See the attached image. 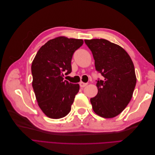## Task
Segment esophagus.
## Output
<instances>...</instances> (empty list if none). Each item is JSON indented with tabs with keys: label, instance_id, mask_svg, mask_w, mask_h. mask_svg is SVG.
Wrapping results in <instances>:
<instances>
[{
	"label": "esophagus",
	"instance_id": "esophagus-1",
	"mask_svg": "<svg viewBox=\"0 0 155 155\" xmlns=\"http://www.w3.org/2000/svg\"><path fill=\"white\" fill-rule=\"evenodd\" d=\"M79 85H80L81 87L83 88V87H86L87 85V83H83V82L81 81V82L79 83Z\"/></svg>",
	"mask_w": 155,
	"mask_h": 155
}]
</instances>
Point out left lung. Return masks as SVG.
<instances>
[{"label": "left lung", "instance_id": "8db88e82", "mask_svg": "<svg viewBox=\"0 0 155 155\" xmlns=\"http://www.w3.org/2000/svg\"><path fill=\"white\" fill-rule=\"evenodd\" d=\"M96 70L104 80L97 81V95L91 98L94 112L105 118L118 116L127 106L137 83L134 64L120 46L104 39H85Z\"/></svg>", "mask_w": 155, "mask_h": 155}]
</instances>
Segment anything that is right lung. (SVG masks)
I'll list each match as a JSON object with an SVG mask.
<instances>
[{"instance_id":"1","label":"right lung","mask_w":155,"mask_h":155,"mask_svg":"<svg viewBox=\"0 0 155 155\" xmlns=\"http://www.w3.org/2000/svg\"><path fill=\"white\" fill-rule=\"evenodd\" d=\"M83 40L59 36L49 40L37 51L31 64L32 87L38 105L50 118L59 119L71 110L79 84L64 80L72 72L73 54Z\"/></svg>"}]
</instances>
